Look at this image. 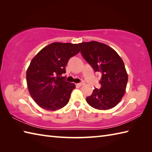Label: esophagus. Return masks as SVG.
Here are the masks:
<instances>
[{
  "instance_id": "34e87169",
  "label": "esophagus",
  "mask_w": 152,
  "mask_h": 152,
  "mask_svg": "<svg viewBox=\"0 0 152 152\" xmlns=\"http://www.w3.org/2000/svg\"><path fill=\"white\" fill-rule=\"evenodd\" d=\"M85 84V82H82L81 83H78V84H77V85H78V86H83V85H84Z\"/></svg>"
}]
</instances>
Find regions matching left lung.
<instances>
[{"label": "left lung", "instance_id": "1", "mask_svg": "<svg viewBox=\"0 0 152 152\" xmlns=\"http://www.w3.org/2000/svg\"><path fill=\"white\" fill-rule=\"evenodd\" d=\"M81 54L95 72L101 73V88H95L86 98L88 104L98 110L112 108L125 93L128 75L121 58L106 44L96 41L78 44Z\"/></svg>", "mask_w": 152, "mask_h": 152}]
</instances>
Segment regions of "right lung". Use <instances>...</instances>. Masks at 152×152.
Here are the masks:
<instances>
[{"label": "right lung", "mask_w": 152, "mask_h": 152, "mask_svg": "<svg viewBox=\"0 0 152 152\" xmlns=\"http://www.w3.org/2000/svg\"><path fill=\"white\" fill-rule=\"evenodd\" d=\"M78 44L53 42L44 48L27 70V88L31 97L42 108L55 111L69 102L75 84L66 82L62 74L70 58L80 52Z\"/></svg>", "instance_id": "add662e5"}]
</instances>
